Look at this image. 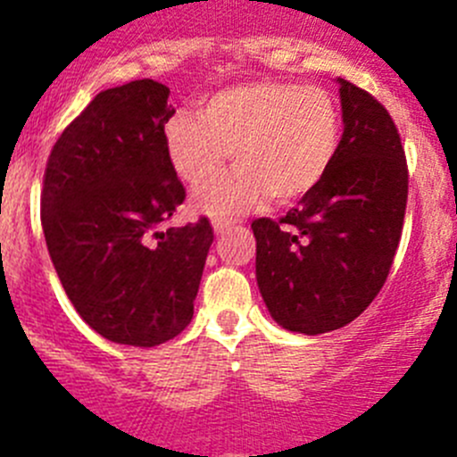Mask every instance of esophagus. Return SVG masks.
<instances>
[{"mask_svg": "<svg viewBox=\"0 0 457 457\" xmlns=\"http://www.w3.org/2000/svg\"><path fill=\"white\" fill-rule=\"evenodd\" d=\"M214 232L216 234H225V232H229V229L234 228V225H237V220H232V219H214Z\"/></svg>", "mask_w": 457, "mask_h": 457, "instance_id": "1", "label": "esophagus"}]
</instances>
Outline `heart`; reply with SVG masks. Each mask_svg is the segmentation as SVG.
I'll return each instance as SVG.
<instances>
[{"label":"heart","instance_id":"b5f03b06","mask_svg":"<svg viewBox=\"0 0 457 457\" xmlns=\"http://www.w3.org/2000/svg\"><path fill=\"white\" fill-rule=\"evenodd\" d=\"M343 141L340 104L327 87L256 81L223 87L201 101L196 121L177 114L163 145L172 172L201 187L223 174L232 154L237 172L196 192V210L216 219L243 214L271 196L292 205L318 190Z\"/></svg>","mask_w":457,"mask_h":457}]
</instances>
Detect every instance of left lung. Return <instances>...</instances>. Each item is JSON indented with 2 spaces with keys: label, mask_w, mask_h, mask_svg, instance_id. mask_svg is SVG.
Instances as JSON below:
<instances>
[{
  "label": "left lung",
  "mask_w": 457,
  "mask_h": 457,
  "mask_svg": "<svg viewBox=\"0 0 457 457\" xmlns=\"http://www.w3.org/2000/svg\"><path fill=\"white\" fill-rule=\"evenodd\" d=\"M343 141L318 186L278 220L256 219V280L289 331L316 336L358 318L385 285L403 237L409 170L385 105L338 79Z\"/></svg>",
  "instance_id": "obj_1"
}]
</instances>
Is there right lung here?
<instances>
[{
  "label": "right lung",
  "mask_w": 457,
  "mask_h": 457,
  "mask_svg": "<svg viewBox=\"0 0 457 457\" xmlns=\"http://www.w3.org/2000/svg\"><path fill=\"white\" fill-rule=\"evenodd\" d=\"M152 79L99 92L50 150L46 245L68 298L104 338L156 347L190 325L210 220L168 228L186 187L165 156L177 110Z\"/></svg>",
  "instance_id": "add662e5"
}]
</instances>
